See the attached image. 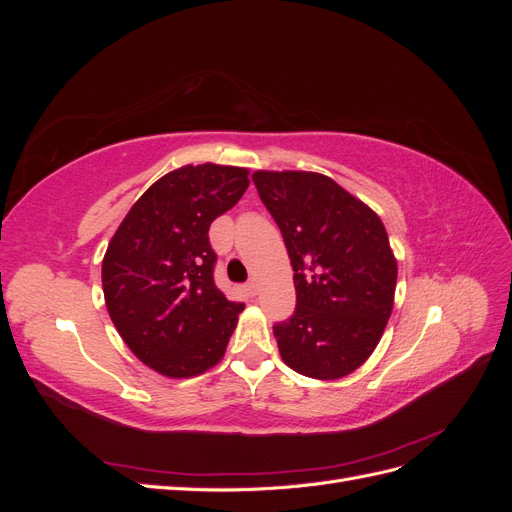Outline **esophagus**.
Masks as SVG:
<instances>
[{
	"label": "esophagus",
	"mask_w": 512,
	"mask_h": 512,
	"mask_svg": "<svg viewBox=\"0 0 512 512\" xmlns=\"http://www.w3.org/2000/svg\"><path fill=\"white\" fill-rule=\"evenodd\" d=\"M245 290H247V292H250V294H252V297H254V294H256V290H258V284H256V280H250V282H247V284H245Z\"/></svg>",
	"instance_id": "1"
}]
</instances>
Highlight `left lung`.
Returning a JSON list of instances; mask_svg holds the SVG:
<instances>
[{"label": "left lung", "instance_id": "obj_1", "mask_svg": "<svg viewBox=\"0 0 512 512\" xmlns=\"http://www.w3.org/2000/svg\"><path fill=\"white\" fill-rule=\"evenodd\" d=\"M260 200L282 230L297 309L273 327L282 361L337 380L376 350L393 312L397 260L376 211L331 177L256 170Z\"/></svg>", "mask_w": 512, "mask_h": 512}]
</instances>
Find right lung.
Listing matches in <instances>:
<instances>
[{
    "instance_id": "1",
    "label": "right lung",
    "mask_w": 512,
    "mask_h": 512,
    "mask_svg": "<svg viewBox=\"0 0 512 512\" xmlns=\"http://www.w3.org/2000/svg\"><path fill=\"white\" fill-rule=\"evenodd\" d=\"M247 175L211 162L170 170L136 200L106 247L108 316L138 361L166 378L218 365L245 307L213 282L209 226L239 203Z\"/></svg>"
}]
</instances>
